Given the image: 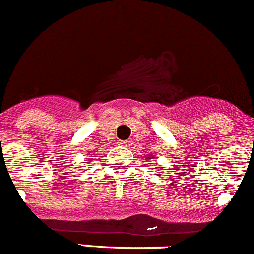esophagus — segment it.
<instances>
[{
	"instance_id": "obj_1",
	"label": "esophagus",
	"mask_w": 254,
	"mask_h": 254,
	"mask_svg": "<svg viewBox=\"0 0 254 254\" xmlns=\"http://www.w3.org/2000/svg\"><path fill=\"white\" fill-rule=\"evenodd\" d=\"M131 139H128V141H122V142H121V146H122V147H128L129 146V144H131Z\"/></svg>"
}]
</instances>
